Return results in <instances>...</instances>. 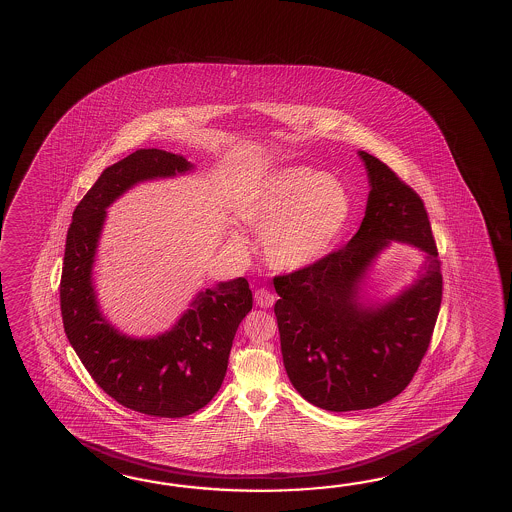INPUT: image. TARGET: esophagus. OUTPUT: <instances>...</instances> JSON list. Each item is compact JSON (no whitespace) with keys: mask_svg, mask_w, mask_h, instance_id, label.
I'll return each mask as SVG.
<instances>
[{"mask_svg":"<svg viewBox=\"0 0 512 512\" xmlns=\"http://www.w3.org/2000/svg\"><path fill=\"white\" fill-rule=\"evenodd\" d=\"M275 299L277 297L270 290H266V288H259L255 292V303H257V306H261V308H272Z\"/></svg>","mask_w":512,"mask_h":512,"instance_id":"obj_1","label":"esophagus"}]
</instances>
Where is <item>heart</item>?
I'll use <instances>...</instances> for the list:
<instances>
[{
	"mask_svg": "<svg viewBox=\"0 0 512 512\" xmlns=\"http://www.w3.org/2000/svg\"><path fill=\"white\" fill-rule=\"evenodd\" d=\"M345 188L310 167H288L240 200V222L261 231L262 253L275 270L295 272L324 257L350 220ZM231 248L250 250L244 233H228Z\"/></svg>",
	"mask_w": 512,
	"mask_h": 512,
	"instance_id": "1",
	"label": "heart"
}]
</instances>
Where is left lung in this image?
<instances>
[{
    "instance_id": "obj_1",
    "label": "left lung",
    "mask_w": 512,
    "mask_h": 512,
    "mask_svg": "<svg viewBox=\"0 0 512 512\" xmlns=\"http://www.w3.org/2000/svg\"><path fill=\"white\" fill-rule=\"evenodd\" d=\"M370 182L365 219L341 250L273 277L286 374L301 396L330 412L365 410L401 394L427 354L443 293L441 261L423 200L379 158L359 151ZM428 261L386 304H363L360 282L392 240Z\"/></svg>"
}]
</instances>
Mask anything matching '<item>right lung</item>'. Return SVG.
I'll return each mask as SVG.
<instances>
[{
  "label": "right lung",
  "instance_id": "right-lung-1",
  "mask_svg": "<svg viewBox=\"0 0 512 512\" xmlns=\"http://www.w3.org/2000/svg\"><path fill=\"white\" fill-rule=\"evenodd\" d=\"M182 155L138 149L102 171L76 206L67 231L60 306L63 328L94 383L120 405L155 418H184L206 407L228 370L233 337L251 310L250 284L219 282L197 293L166 334L133 339L105 319L93 286V264L105 209L138 182L191 169Z\"/></svg>",
  "mask_w": 512,
  "mask_h": 512
}]
</instances>
